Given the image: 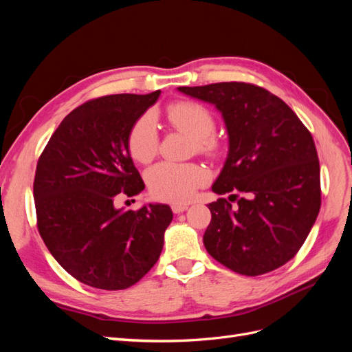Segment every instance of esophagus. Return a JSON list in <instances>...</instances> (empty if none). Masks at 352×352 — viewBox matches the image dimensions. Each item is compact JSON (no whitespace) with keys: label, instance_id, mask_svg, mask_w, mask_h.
Returning <instances> with one entry per match:
<instances>
[{"label":"esophagus","instance_id":"1","mask_svg":"<svg viewBox=\"0 0 352 352\" xmlns=\"http://www.w3.org/2000/svg\"><path fill=\"white\" fill-rule=\"evenodd\" d=\"M172 210L175 214H179V212H184L188 210V204H182V202H176V204H172Z\"/></svg>","mask_w":352,"mask_h":352}]
</instances>
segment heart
Returning <instances> with one entry per match:
<instances>
[{"label":"heart","instance_id":"obj_1","mask_svg":"<svg viewBox=\"0 0 352 352\" xmlns=\"http://www.w3.org/2000/svg\"><path fill=\"white\" fill-rule=\"evenodd\" d=\"M167 120L176 129L194 138L195 150L199 154L217 157L221 145L212 133L216 120L212 113L199 102L180 101L170 104L166 110ZM127 150L140 163L151 162L158 150V132L151 114L138 119L127 133ZM207 170L199 164H177L163 162L146 172V185L150 194L167 202H185L195 190L207 182Z\"/></svg>","mask_w":352,"mask_h":352}]
</instances>
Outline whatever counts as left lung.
I'll return each mask as SVG.
<instances>
[{
  "label": "left lung",
  "instance_id": "left-lung-1",
  "mask_svg": "<svg viewBox=\"0 0 352 352\" xmlns=\"http://www.w3.org/2000/svg\"><path fill=\"white\" fill-rule=\"evenodd\" d=\"M214 104L226 123L229 154L204 245L212 258L245 276L279 269L300 251L322 204L320 164L310 131L289 105L245 82L177 88Z\"/></svg>",
  "mask_w": 352,
  "mask_h": 352
}]
</instances>
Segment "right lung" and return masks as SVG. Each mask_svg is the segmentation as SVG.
Listing matches in <instances>:
<instances>
[{"mask_svg": "<svg viewBox=\"0 0 352 352\" xmlns=\"http://www.w3.org/2000/svg\"><path fill=\"white\" fill-rule=\"evenodd\" d=\"M160 92L89 100L69 113L42 151L34 180L36 223L58 264L79 282L126 289L151 270L173 219L166 204L117 210L145 185L127 150L132 124Z\"/></svg>", "mask_w": 352, "mask_h": 352, "instance_id": "1", "label": "right lung"}]
</instances>
